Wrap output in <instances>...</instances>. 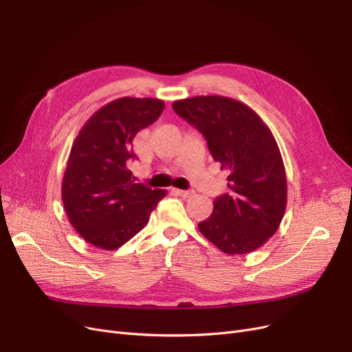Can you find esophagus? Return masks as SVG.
<instances>
[{"instance_id":"obj_1","label":"esophagus","mask_w":352,"mask_h":352,"mask_svg":"<svg viewBox=\"0 0 352 352\" xmlns=\"http://www.w3.org/2000/svg\"><path fill=\"white\" fill-rule=\"evenodd\" d=\"M175 194H178L182 198H190L194 195L192 190H175Z\"/></svg>"}]
</instances>
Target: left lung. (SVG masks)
Masks as SVG:
<instances>
[{"label":"left lung","instance_id":"obj_1","mask_svg":"<svg viewBox=\"0 0 352 352\" xmlns=\"http://www.w3.org/2000/svg\"><path fill=\"white\" fill-rule=\"evenodd\" d=\"M207 141L214 161L227 170L226 194L214 200L198 230L227 254H246L276 233L286 208V174L270 129L248 104L224 96H195L173 103Z\"/></svg>","mask_w":352,"mask_h":352}]
</instances>
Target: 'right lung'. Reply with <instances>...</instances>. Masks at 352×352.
<instances>
[{"instance_id":"right-lung-1","label":"right lung","mask_w":352,"mask_h":352,"mask_svg":"<svg viewBox=\"0 0 352 352\" xmlns=\"http://www.w3.org/2000/svg\"><path fill=\"white\" fill-rule=\"evenodd\" d=\"M164 102L120 98L91 115L76 138L62 184L72 226L87 243L115 250L141 232L166 191L135 184L132 141L161 116Z\"/></svg>"}]
</instances>
